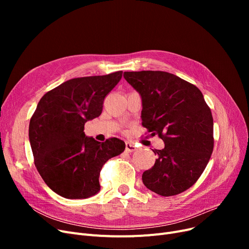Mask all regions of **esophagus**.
<instances>
[{
    "mask_svg": "<svg viewBox=\"0 0 249 249\" xmlns=\"http://www.w3.org/2000/svg\"><path fill=\"white\" fill-rule=\"evenodd\" d=\"M125 146H126V151L127 152H133V151L136 150V145L132 142H126Z\"/></svg>",
    "mask_w": 249,
    "mask_h": 249,
    "instance_id": "34e87169",
    "label": "esophagus"
}]
</instances>
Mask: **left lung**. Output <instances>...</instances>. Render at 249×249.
Here are the masks:
<instances>
[{"label":"left lung","instance_id":"obj_1","mask_svg":"<svg viewBox=\"0 0 249 249\" xmlns=\"http://www.w3.org/2000/svg\"><path fill=\"white\" fill-rule=\"evenodd\" d=\"M124 78L141 97L142 125L164 142V148L152 149L158 160L143 173V184L163 197L185 192L203 174L214 147L213 117L203 94L165 71H125Z\"/></svg>","mask_w":249,"mask_h":249}]
</instances>
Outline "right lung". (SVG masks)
<instances>
[{"instance_id": "1", "label": "right lung", "mask_w": 249, "mask_h": 249, "mask_svg": "<svg viewBox=\"0 0 249 249\" xmlns=\"http://www.w3.org/2000/svg\"><path fill=\"white\" fill-rule=\"evenodd\" d=\"M123 71L71 78L39 101L29 124L34 163L45 184L67 199H87L100 192V172L125 149V142L88 137V121L101 115L103 102Z\"/></svg>"}]
</instances>
